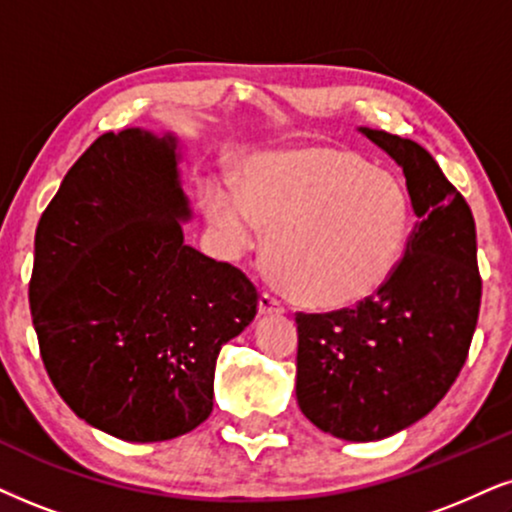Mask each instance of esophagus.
<instances>
[{
	"instance_id": "34e87169",
	"label": "esophagus",
	"mask_w": 512,
	"mask_h": 512,
	"mask_svg": "<svg viewBox=\"0 0 512 512\" xmlns=\"http://www.w3.org/2000/svg\"><path fill=\"white\" fill-rule=\"evenodd\" d=\"M260 312L262 314H283L286 312V307H283V302L278 300L276 295H271L264 290V293L260 295Z\"/></svg>"
}]
</instances>
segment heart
<instances>
[{
  "instance_id": "b5f03b06",
  "label": "heart",
  "mask_w": 512,
  "mask_h": 512,
  "mask_svg": "<svg viewBox=\"0 0 512 512\" xmlns=\"http://www.w3.org/2000/svg\"><path fill=\"white\" fill-rule=\"evenodd\" d=\"M205 215L231 255L269 229L271 274L309 307L357 304L385 286L409 236V200L357 153L304 146L250 158L236 191L205 186Z\"/></svg>"
}]
</instances>
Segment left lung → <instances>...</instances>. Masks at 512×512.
Wrapping results in <instances>:
<instances>
[{"label":"left lung","instance_id":"obj_1","mask_svg":"<svg viewBox=\"0 0 512 512\" xmlns=\"http://www.w3.org/2000/svg\"><path fill=\"white\" fill-rule=\"evenodd\" d=\"M401 167L416 224L404 257L357 307L297 312V404L316 428L375 442L435 409L468 359L482 300L475 219L416 141L359 127Z\"/></svg>","mask_w":512,"mask_h":512}]
</instances>
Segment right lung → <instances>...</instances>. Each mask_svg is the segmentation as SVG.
Segmentation results:
<instances>
[{
    "label": "right lung",
    "instance_id": "obj_1",
    "mask_svg": "<svg viewBox=\"0 0 512 512\" xmlns=\"http://www.w3.org/2000/svg\"><path fill=\"white\" fill-rule=\"evenodd\" d=\"M177 139L106 132L70 167L35 234L30 312L75 416L165 442L212 413L224 342L255 319V283L184 243Z\"/></svg>",
    "mask_w": 512,
    "mask_h": 512
}]
</instances>
